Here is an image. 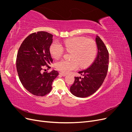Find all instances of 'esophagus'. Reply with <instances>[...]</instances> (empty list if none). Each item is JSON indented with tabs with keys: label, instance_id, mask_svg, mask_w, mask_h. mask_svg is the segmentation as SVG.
Returning <instances> with one entry per match:
<instances>
[{
	"label": "esophagus",
	"instance_id": "1",
	"mask_svg": "<svg viewBox=\"0 0 132 132\" xmlns=\"http://www.w3.org/2000/svg\"><path fill=\"white\" fill-rule=\"evenodd\" d=\"M59 74H60V75H61L62 76H63V77H65V76H66V75H67V74H65V73H59Z\"/></svg>",
	"mask_w": 132,
	"mask_h": 132
}]
</instances>
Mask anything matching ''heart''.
I'll return each mask as SVG.
<instances>
[{
	"label": "heart",
	"mask_w": 132,
	"mask_h": 132,
	"mask_svg": "<svg viewBox=\"0 0 132 132\" xmlns=\"http://www.w3.org/2000/svg\"><path fill=\"white\" fill-rule=\"evenodd\" d=\"M63 46L67 52H71V61L61 60L54 64L55 68L64 73H69L78 69L79 65L85 68L93 62L97 53V45L93 39H86L82 37H75L66 39ZM50 53L54 59H58L64 53L62 46L54 41L50 48Z\"/></svg>",
	"instance_id": "heart-1"
}]
</instances>
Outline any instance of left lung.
Listing matches in <instances>:
<instances>
[{"label": "left lung", "mask_w": 132, "mask_h": 132, "mask_svg": "<svg viewBox=\"0 0 132 132\" xmlns=\"http://www.w3.org/2000/svg\"><path fill=\"white\" fill-rule=\"evenodd\" d=\"M97 55L93 64L85 70L78 72L83 76L75 77L70 86L71 93L78 97H86L95 93L101 86L109 68V54L104 43L98 36L95 37Z\"/></svg>", "instance_id": "left-lung-1"}]
</instances>
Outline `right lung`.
<instances>
[{"label":"right lung","mask_w":132,"mask_h":132,"mask_svg":"<svg viewBox=\"0 0 132 132\" xmlns=\"http://www.w3.org/2000/svg\"><path fill=\"white\" fill-rule=\"evenodd\" d=\"M53 35L45 31L30 35L20 47L16 59V69L22 85L30 93L38 96L48 94L52 84L59 73L53 70L42 73L43 67L52 63L50 48Z\"/></svg>","instance_id":"right-lung-1"}]
</instances>
